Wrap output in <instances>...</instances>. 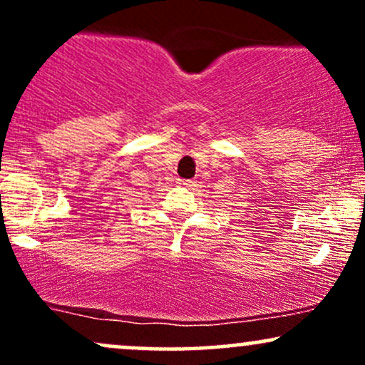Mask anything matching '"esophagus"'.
Instances as JSON below:
<instances>
[{"instance_id": "obj_1", "label": "esophagus", "mask_w": 365, "mask_h": 365, "mask_svg": "<svg viewBox=\"0 0 365 365\" xmlns=\"http://www.w3.org/2000/svg\"><path fill=\"white\" fill-rule=\"evenodd\" d=\"M177 183L180 187H192V183H194V182H192V180H182V178H180Z\"/></svg>"}]
</instances>
